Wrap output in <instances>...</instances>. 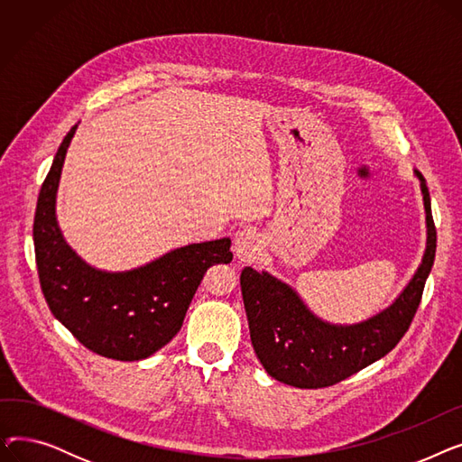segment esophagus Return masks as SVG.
<instances>
[{
  "instance_id": "esophagus-1",
  "label": "esophagus",
  "mask_w": 462,
  "mask_h": 462,
  "mask_svg": "<svg viewBox=\"0 0 462 462\" xmlns=\"http://www.w3.org/2000/svg\"><path fill=\"white\" fill-rule=\"evenodd\" d=\"M260 253H262V239L254 230L247 228V230H241L236 234L234 254L237 260L253 262L258 258Z\"/></svg>"
}]
</instances>
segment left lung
Returning a JSON list of instances; mask_svg holds the SVG:
<instances>
[{
    "instance_id": "obj_1",
    "label": "left lung",
    "mask_w": 462,
    "mask_h": 462,
    "mask_svg": "<svg viewBox=\"0 0 462 462\" xmlns=\"http://www.w3.org/2000/svg\"><path fill=\"white\" fill-rule=\"evenodd\" d=\"M414 174L423 194L425 253L402 292L373 317L354 324L328 322L309 309L298 290L270 272H256L251 265L241 272L251 343L272 378L300 390L328 387L369 367L397 346L420 307L436 253L429 189L418 170Z\"/></svg>"
}]
</instances>
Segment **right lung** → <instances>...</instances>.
<instances>
[{"instance_id":"right-lung-1","label":"right lung","mask_w":462,"mask_h":462,"mask_svg":"<svg viewBox=\"0 0 462 462\" xmlns=\"http://www.w3.org/2000/svg\"><path fill=\"white\" fill-rule=\"evenodd\" d=\"M77 127L63 138L37 200L33 244L42 294L56 320L91 352L117 361L145 359L181 329L209 265L232 262V241L189 244L125 272L88 263L67 244L56 215L61 170Z\"/></svg>"}]
</instances>
